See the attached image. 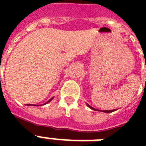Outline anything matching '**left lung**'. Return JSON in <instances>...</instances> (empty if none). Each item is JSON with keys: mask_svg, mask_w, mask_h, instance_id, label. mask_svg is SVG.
Segmentation results:
<instances>
[{"mask_svg": "<svg viewBox=\"0 0 146 146\" xmlns=\"http://www.w3.org/2000/svg\"><path fill=\"white\" fill-rule=\"evenodd\" d=\"M86 104H87V106L89 107L90 109H92V110H94V111H96V108H92V106H90L89 104H87L86 103ZM102 111V112H104V113H111V112H113V111H113V110H110V111Z\"/></svg>", "mask_w": 146, "mask_h": 146, "instance_id": "8db88e82", "label": "left lung"}]
</instances>
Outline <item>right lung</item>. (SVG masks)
I'll use <instances>...</instances> for the list:
<instances>
[{
    "mask_svg": "<svg viewBox=\"0 0 146 146\" xmlns=\"http://www.w3.org/2000/svg\"><path fill=\"white\" fill-rule=\"evenodd\" d=\"M53 98H50V100H48V102H45V103H44V104H42V105H44V104H48V102H50V101H51V100L53 99ZM27 106H38V105H35V104H27ZM40 106V105H39Z\"/></svg>",
    "mask_w": 146,
    "mask_h": 146,
    "instance_id": "obj_1",
    "label": "right lung"
}]
</instances>
